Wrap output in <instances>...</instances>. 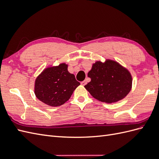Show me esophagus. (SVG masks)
Wrapping results in <instances>:
<instances>
[{
  "instance_id": "34e87169",
  "label": "esophagus",
  "mask_w": 159,
  "mask_h": 159,
  "mask_svg": "<svg viewBox=\"0 0 159 159\" xmlns=\"http://www.w3.org/2000/svg\"><path fill=\"white\" fill-rule=\"evenodd\" d=\"M86 84H87V81H81V84L82 85H86Z\"/></svg>"
}]
</instances>
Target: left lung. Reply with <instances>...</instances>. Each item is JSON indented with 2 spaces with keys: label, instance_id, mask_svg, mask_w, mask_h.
Here are the masks:
<instances>
[{
  "label": "left lung",
  "instance_id": "1",
  "mask_svg": "<svg viewBox=\"0 0 159 159\" xmlns=\"http://www.w3.org/2000/svg\"><path fill=\"white\" fill-rule=\"evenodd\" d=\"M91 81L85 85L90 94L102 102L111 103L123 99L131 89L132 78L129 71L117 62H95L88 72Z\"/></svg>",
  "mask_w": 159,
  "mask_h": 159
}]
</instances>
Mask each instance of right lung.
I'll return each mask as SVG.
<instances>
[{"mask_svg": "<svg viewBox=\"0 0 159 159\" xmlns=\"http://www.w3.org/2000/svg\"><path fill=\"white\" fill-rule=\"evenodd\" d=\"M80 85L75 75L68 72V65L61 64L46 69L38 77L34 92L43 103L53 107L60 106L70 98Z\"/></svg>", "mask_w": 159, "mask_h": 159, "instance_id": "1", "label": "right lung"}]
</instances>
